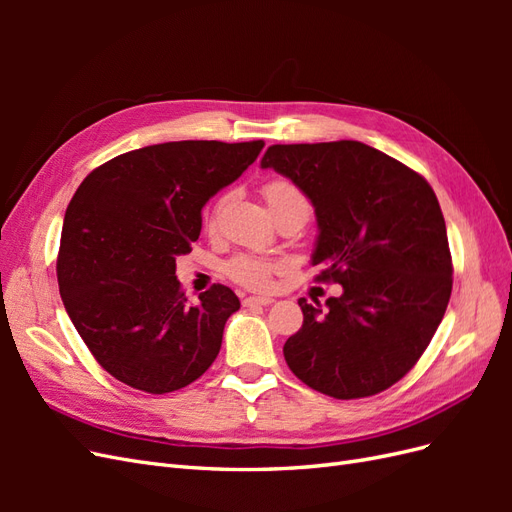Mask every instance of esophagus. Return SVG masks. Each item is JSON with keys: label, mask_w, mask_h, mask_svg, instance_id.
I'll return each instance as SVG.
<instances>
[{"label": "esophagus", "mask_w": 512, "mask_h": 512, "mask_svg": "<svg viewBox=\"0 0 512 512\" xmlns=\"http://www.w3.org/2000/svg\"><path fill=\"white\" fill-rule=\"evenodd\" d=\"M273 299L271 297H247L243 299L245 307H256V305H271Z\"/></svg>", "instance_id": "1"}]
</instances>
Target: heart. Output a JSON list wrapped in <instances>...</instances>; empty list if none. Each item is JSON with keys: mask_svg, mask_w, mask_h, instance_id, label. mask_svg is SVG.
Masks as SVG:
<instances>
[{"mask_svg": "<svg viewBox=\"0 0 512 512\" xmlns=\"http://www.w3.org/2000/svg\"><path fill=\"white\" fill-rule=\"evenodd\" d=\"M262 194H265L271 211H277L280 207L292 203V200H305L297 185L286 181V179H273V181L265 183ZM215 213H218V207H213V209L207 211L205 220L209 224H213ZM284 267L286 265L282 260H269V258H260V256L241 254V256H235L228 262L226 273L232 277V280L239 282L245 288L265 290V288L271 286L273 275L277 271H282Z\"/></svg>", "mask_w": 512, "mask_h": 512, "instance_id": "b5f03b06", "label": "heart"}]
</instances>
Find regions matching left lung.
<instances>
[{"label":"left lung","mask_w":512,"mask_h":512,"mask_svg":"<svg viewBox=\"0 0 512 512\" xmlns=\"http://www.w3.org/2000/svg\"><path fill=\"white\" fill-rule=\"evenodd\" d=\"M260 166L312 200L318 280L344 288L324 305L299 299L303 327L284 344L292 374L335 399L389 389L421 359L453 290L431 185L359 141L271 145Z\"/></svg>","instance_id":"left-lung-1"}]
</instances>
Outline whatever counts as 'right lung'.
I'll return each mask as SVG.
<instances>
[{"label":"right lung","mask_w":512,"mask_h":512,"mask_svg":"<svg viewBox=\"0 0 512 512\" xmlns=\"http://www.w3.org/2000/svg\"><path fill=\"white\" fill-rule=\"evenodd\" d=\"M262 141H177L134 149L89 173L66 209L57 256L61 301L96 361L151 395L192 384L241 307L213 284L185 299L175 260L192 252L203 207L237 181Z\"/></svg>","instance_id":"right-lung-1"}]
</instances>
